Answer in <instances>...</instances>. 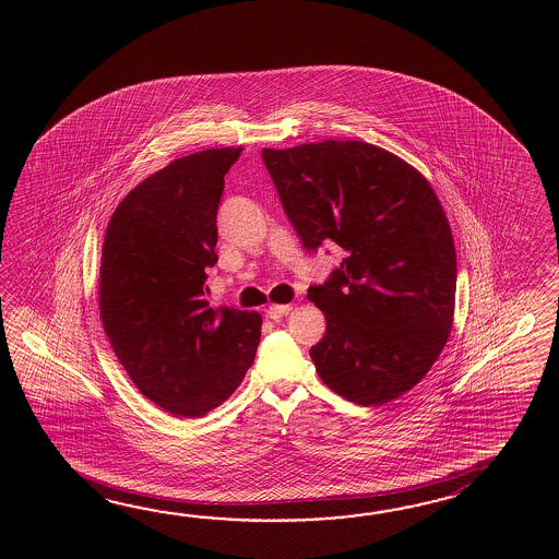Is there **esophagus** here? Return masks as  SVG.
Returning <instances> with one entry per match:
<instances>
[{
  "label": "esophagus",
  "mask_w": 559,
  "mask_h": 559,
  "mask_svg": "<svg viewBox=\"0 0 559 559\" xmlns=\"http://www.w3.org/2000/svg\"><path fill=\"white\" fill-rule=\"evenodd\" d=\"M292 309H294L292 304H272V306L267 308V318H270V320H282Z\"/></svg>",
  "instance_id": "obj_1"
}]
</instances>
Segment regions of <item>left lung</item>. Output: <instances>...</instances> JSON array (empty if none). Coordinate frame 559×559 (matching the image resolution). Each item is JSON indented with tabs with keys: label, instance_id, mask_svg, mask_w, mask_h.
Returning <instances> with one entry per match:
<instances>
[{
	"label": "left lung",
	"instance_id": "obj_1",
	"mask_svg": "<svg viewBox=\"0 0 559 559\" xmlns=\"http://www.w3.org/2000/svg\"><path fill=\"white\" fill-rule=\"evenodd\" d=\"M262 157L304 246L345 251L308 292L328 321L309 349L318 376L347 402L390 404L426 378L452 333L457 260L436 191L402 157L356 140Z\"/></svg>",
	"mask_w": 559,
	"mask_h": 559
}]
</instances>
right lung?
Listing matches in <instances>:
<instances>
[{"instance_id": "add662e5", "label": "right lung", "mask_w": 559, "mask_h": 559, "mask_svg": "<svg viewBox=\"0 0 559 559\" xmlns=\"http://www.w3.org/2000/svg\"><path fill=\"white\" fill-rule=\"evenodd\" d=\"M243 147L183 155L143 179L109 217L99 265V320L135 388L171 416L202 417L238 390L262 316L210 308L215 215Z\"/></svg>"}]
</instances>
